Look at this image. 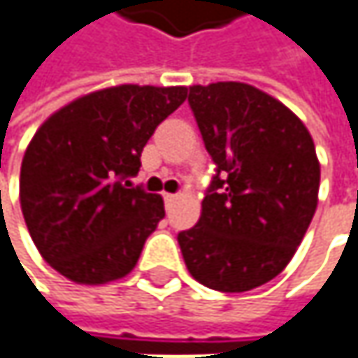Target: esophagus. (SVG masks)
Returning <instances> with one entry per match:
<instances>
[{"label":"esophagus","mask_w":358,"mask_h":358,"mask_svg":"<svg viewBox=\"0 0 358 358\" xmlns=\"http://www.w3.org/2000/svg\"><path fill=\"white\" fill-rule=\"evenodd\" d=\"M162 198H164V204H166V206H171V204L177 200V194H164Z\"/></svg>","instance_id":"obj_1"}]
</instances>
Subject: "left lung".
Listing matches in <instances>:
<instances>
[{
  "instance_id": "obj_1",
  "label": "left lung",
  "mask_w": 358,
  "mask_h": 358,
  "mask_svg": "<svg viewBox=\"0 0 358 358\" xmlns=\"http://www.w3.org/2000/svg\"><path fill=\"white\" fill-rule=\"evenodd\" d=\"M187 101L215 175L200 221L177 242L196 281L248 292L285 268L313 221L315 143L294 112L246 83L194 85Z\"/></svg>"
}]
</instances>
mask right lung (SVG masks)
Here are the masks:
<instances>
[{"label": "right lung", "mask_w": 358, "mask_h": 358, "mask_svg": "<svg viewBox=\"0 0 358 358\" xmlns=\"http://www.w3.org/2000/svg\"><path fill=\"white\" fill-rule=\"evenodd\" d=\"M185 97V87H110L39 127L20 166V206L37 250L58 273L97 285L137 265L164 204L131 179L143 145Z\"/></svg>", "instance_id": "add662e5"}]
</instances>
